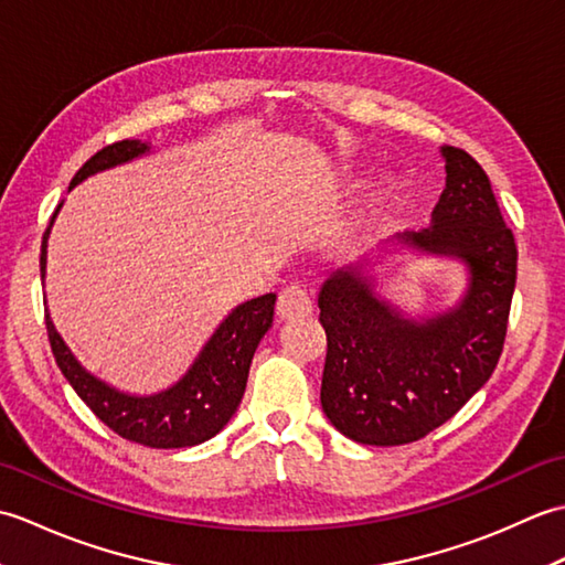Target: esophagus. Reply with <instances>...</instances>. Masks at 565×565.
<instances>
[{
  "mask_svg": "<svg viewBox=\"0 0 565 565\" xmlns=\"http://www.w3.org/2000/svg\"><path fill=\"white\" fill-rule=\"evenodd\" d=\"M276 313H279L284 320H296V318H306L313 313V298H310L308 289L303 286H289L279 294V303H276Z\"/></svg>",
  "mask_w": 565,
  "mask_h": 565,
  "instance_id": "34e87169",
  "label": "esophagus"
}]
</instances>
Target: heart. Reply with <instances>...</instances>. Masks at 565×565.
I'll return each instance as SVG.
<instances>
[{"label": "heart", "mask_w": 565, "mask_h": 565, "mask_svg": "<svg viewBox=\"0 0 565 565\" xmlns=\"http://www.w3.org/2000/svg\"><path fill=\"white\" fill-rule=\"evenodd\" d=\"M395 194V182L391 177H381L379 182L371 186V191L364 199V206H362V221L369 223V221H376L379 215L383 213V209L388 206L391 196Z\"/></svg>", "instance_id": "heart-1"}]
</instances>
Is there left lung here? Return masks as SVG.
<instances>
[{
    "instance_id": "8db88e82",
    "label": "left lung",
    "mask_w": 565,
    "mask_h": 565,
    "mask_svg": "<svg viewBox=\"0 0 565 565\" xmlns=\"http://www.w3.org/2000/svg\"><path fill=\"white\" fill-rule=\"evenodd\" d=\"M447 184L429 227L395 233L320 286L328 334L320 403L334 429L369 447H401L447 423L498 366L518 281V247L490 179L471 154L439 148ZM459 260L462 296L407 315L382 294L398 256Z\"/></svg>"
}]
</instances>
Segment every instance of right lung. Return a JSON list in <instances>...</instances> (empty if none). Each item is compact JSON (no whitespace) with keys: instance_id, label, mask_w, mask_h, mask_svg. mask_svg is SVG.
Here are the masks:
<instances>
[{"instance_id":"1","label":"right lung","mask_w":565,"mask_h":565,"mask_svg":"<svg viewBox=\"0 0 565 565\" xmlns=\"http://www.w3.org/2000/svg\"><path fill=\"white\" fill-rule=\"evenodd\" d=\"M150 152L152 148L142 140H121L114 142V146H106L84 162L82 170L72 177L70 191L82 184L84 179L114 170L118 164L146 158ZM63 203L65 201L57 203L41 243L43 284L47 239H51V231ZM43 303L47 306V301ZM274 303L276 294H264L249 298L245 303H237L218 322L211 338L203 342L184 374L172 386L154 393H130L116 388L114 383L94 376L89 369H84L79 359L72 354L67 342L60 338L47 308L45 328L53 356L63 376L106 427H111L118 437L142 444V447L182 449L209 441L231 423V417L235 415L245 395L252 356L257 352L259 340L271 328Z\"/></svg>"}]
</instances>
